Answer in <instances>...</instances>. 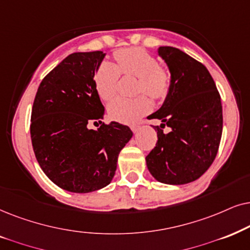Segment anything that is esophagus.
Wrapping results in <instances>:
<instances>
[{"label": "esophagus", "mask_w": 250, "mask_h": 250, "mask_svg": "<svg viewBox=\"0 0 250 250\" xmlns=\"http://www.w3.org/2000/svg\"><path fill=\"white\" fill-rule=\"evenodd\" d=\"M131 130H132V132H138L139 131V129H141V127H139V125H131Z\"/></svg>", "instance_id": "esophagus-1"}]
</instances>
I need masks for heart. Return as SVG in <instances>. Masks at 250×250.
Returning a JSON list of instances; mask_svg holds the SVG:
<instances>
[{
    "label": "heart",
    "mask_w": 250,
    "mask_h": 250,
    "mask_svg": "<svg viewBox=\"0 0 250 250\" xmlns=\"http://www.w3.org/2000/svg\"><path fill=\"white\" fill-rule=\"evenodd\" d=\"M114 58L118 65L104 62L96 73V89L102 99L109 101L114 97L120 72L138 78L137 92H145L153 99H161L167 96L170 88V74L166 68L160 67L158 61L145 50L122 49L114 53ZM149 109L151 103L144 95L135 98L118 97L107 106L109 116L122 123H134Z\"/></svg>",
    "instance_id": "heart-1"
}]
</instances>
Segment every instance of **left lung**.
<instances>
[{
  "label": "left lung",
  "instance_id": "1",
  "mask_svg": "<svg viewBox=\"0 0 250 250\" xmlns=\"http://www.w3.org/2000/svg\"><path fill=\"white\" fill-rule=\"evenodd\" d=\"M158 55L170 73L164 104L148 119L162 123L155 147L146 156L148 171L164 184L183 185L201 177L217 154L223 130L221 96L210 73L201 62L172 46ZM167 125L171 132L161 129Z\"/></svg>",
  "mask_w": 250,
  "mask_h": 250
}]
</instances>
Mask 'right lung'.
<instances>
[{"label":"right lung","mask_w":250,"mask_h":250,"mask_svg":"<svg viewBox=\"0 0 250 250\" xmlns=\"http://www.w3.org/2000/svg\"><path fill=\"white\" fill-rule=\"evenodd\" d=\"M106 53L74 52L40 84L31 118V138L43 172L73 193L97 191L112 182L121 149L132 137L128 125H104L105 108L95 74ZM101 123L97 131L87 125Z\"/></svg>","instance_id":"obj_1"}]
</instances>
